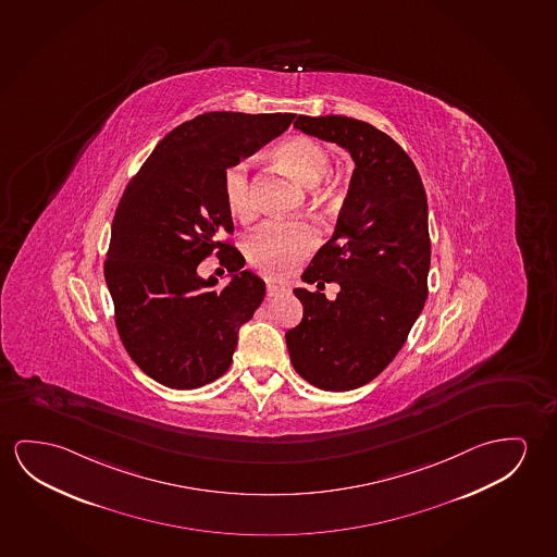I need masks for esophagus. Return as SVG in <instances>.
Segmentation results:
<instances>
[{
	"label": "esophagus",
	"mask_w": 557,
	"mask_h": 557,
	"mask_svg": "<svg viewBox=\"0 0 557 557\" xmlns=\"http://www.w3.org/2000/svg\"><path fill=\"white\" fill-rule=\"evenodd\" d=\"M265 292H268V297H277V295L287 292V287H285V285H275V283L268 282Z\"/></svg>",
	"instance_id": "34e87169"
}]
</instances>
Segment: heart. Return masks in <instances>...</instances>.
Wrapping results in <instances>:
<instances>
[{
	"label": "heart",
	"instance_id": "b5f03b06",
	"mask_svg": "<svg viewBox=\"0 0 557 557\" xmlns=\"http://www.w3.org/2000/svg\"><path fill=\"white\" fill-rule=\"evenodd\" d=\"M283 165L302 185H317L332 170V158L312 137L297 135L277 148ZM223 198L237 220L252 222L258 214L257 190L247 162H233L222 177ZM318 233L305 220L270 222L248 235L245 248L250 264L270 277H285L317 247Z\"/></svg>",
	"mask_w": 557,
	"mask_h": 557
}]
</instances>
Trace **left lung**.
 <instances>
[{"label": "left lung", "instance_id": "8db88e82", "mask_svg": "<svg viewBox=\"0 0 557 557\" xmlns=\"http://www.w3.org/2000/svg\"><path fill=\"white\" fill-rule=\"evenodd\" d=\"M295 128L335 143L355 162L332 239L295 289L302 320L285 334L293 369L325 392H349L395 359L429 297L426 190L411 158L380 128L345 115H299ZM335 281L334 301L321 293Z\"/></svg>", "mask_w": 557, "mask_h": 557}]
</instances>
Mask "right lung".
Wrapping results in <instances>:
<instances>
[{"mask_svg": "<svg viewBox=\"0 0 557 557\" xmlns=\"http://www.w3.org/2000/svg\"><path fill=\"white\" fill-rule=\"evenodd\" d=\"M295 113L210 112L181 123L158 143L121 197L103 275L128 357L145 374L195 389L232 367L240 325L264 299L265 285L243 270L232 243L223 172L280 137ZM212 251L233 282L214 290L197 275Z\"/></svg>", "mask_w": 557, "mask_h": 557, "instance_id": "right-lung-1", "label": "right lung"}]
</instances>
